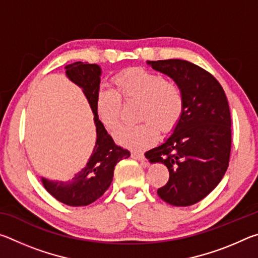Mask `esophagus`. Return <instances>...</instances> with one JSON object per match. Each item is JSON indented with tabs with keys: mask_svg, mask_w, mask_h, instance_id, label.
Returning <instances> with one entry per match:
<instances>
[{
	"mask_svg": "<svg viewBox=\"0 0 258 258\" xmlns=\"http://www.w3.org/2000/svg\"><path fill=\"white\" fill-rule=\"evenodd\" d=\"M132 157L134 159H138V160H146V157L141 152H132Z\"/></svg>",
	"mask_w": 258,
	"mask_h": 258,
	"instance_id": "obj_1",
	"label": "esophagus"
}]
</instances>
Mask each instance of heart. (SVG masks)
Wrapping results in <instances>:
<instances>
[{
    "label": "heart",
    "mask_w": 258,
    "mask_h": 258,
    "mask_svg": "<svg viewBox=\"0 0 258 258\" xmlns=\"http://www.w3.org/2000/svg\"><path fill=\"white\" fill-rule=\"evenodd\" d=\"M113 90L98 91L95 111L101 124L109 131L117 127L120 118L121 100H140L135 125H123L115 138L121 146L143 149L155 141L158 130L167 133L176 127L184 112V94L172 80L145 68H128L112 78Z\"/></svg>",
    "instance_id": "1"
}]
</instances>
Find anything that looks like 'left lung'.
<instances>
[{
	"label": "left lung",
	"instance_id": "1",
	"mask_svg": "<svg viewBox=\"0 0 258 258\" xmlns=\"http://www.w3.org/2000/svg\"><path fill=\"white\" fill-rule=\"evenodd\" d=\"M172 77L184 94V112L173 134L146 152L151 163H163L168 182L157 190L173 206H191L215 189L228 169L231 116L223 87L211 73L186 60L148 61Z\"/></svg>",
	"mask_w": 258,
	"mask_h": 258
}]
</instances>
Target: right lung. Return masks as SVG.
<instances>
[{"instance_id": "1", "label": "right lung", "mask_w": 258, "mask_h": 258, "mask_svg": "<svg viewBox=\"0 0 258 258\" xmlns=\"http://www.w3.org/2000/svg\"><path fill=\"white\" fill-rule=\"evenodd\" d=\"M66 75L69 80L83 89L94 113V123L97 127V142L89 163L72 180L67 182L50 181L42 178L46 191L58 202L68 206H87L94 203L110 186L116 164L131 156L113 142L104 126L99 120L95 111V97L99 91L101 69L95 63L74 62L67 64Z\"/></svg>"}]
</instances>
